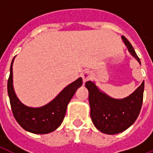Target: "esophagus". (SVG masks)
Here are the masks:
<instances>
[{"label": "esophagus", "mask_w": 153, "mask_h": 153, "mask_svg": "<svg viewBox=\"0 0 153 153\" xmlns=\"http://www.w3.org/2000/svg\"><path fill=\"white\" fill-rule=\"evenodd\" d=\"M81 77H82V79H83V83H85L88 80H89L90 79H91L92 74H91V73H90L89 71H85L84 73H83L81 74Z\"/></svg>", "instance_id": "34e87169"}]
</instances>
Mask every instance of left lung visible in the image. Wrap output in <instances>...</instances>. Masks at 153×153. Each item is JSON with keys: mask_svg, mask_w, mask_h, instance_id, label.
I'll use <instances>...</instances> for the list:
<instances>
[{"mask_svg": "<svg viewBox=\"0 0 153 153\" xmlns=\"http://www.w3.org/2000/svg\"><path fill=\"white\" fill-rule=\"evenodd\" d=\"M122 39L133 56L140 64V59L128 39ZM88 90L90 116L98 130L106 134H116L125 131L138 118L141 111L144 81L129 96L123 99H114L102 92L92 81L85 83Z\"/></svg>", "mask_w": 153, "mask_h": 153, "instance_id": "obj_1", "label": "left lung"}]
</instances>
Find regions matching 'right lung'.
Masks as SVG:
<instances>
[{
  "label": "right lung",
  "mask_w": 153,
  "mask_h": 153,
  "mask_svg": "<svg viewBox=\"0 0 153 153\" xmlns=\"http://www.w3.org/2000/svg\"><path fill=\"white\" fill-rule=\"evenodd\" d=\"M12 60L10 76L7 82V91L14 117L19 125L26 131L37 134H44L56 130L63 121L68 103L82 83V78L65 87L47 105L38 108L25 106L18 99L13 88V65Z\"/></svg>",
  "instance_id": "right-lung-1"
}]
</instances>
